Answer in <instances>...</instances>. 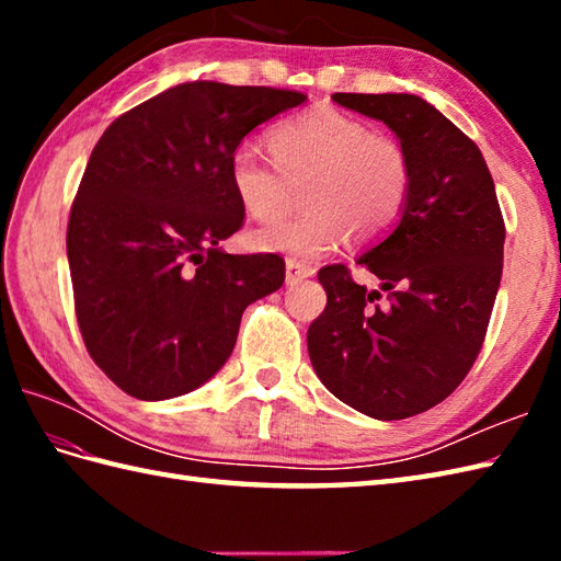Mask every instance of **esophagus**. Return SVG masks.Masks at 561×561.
I'll return each instance as SVG.
<instances>
[{
  "instance_id": "34e87169",
  "label": "esophagus",
  "mask_w": 561,
  "mask_h": 561,
  "mask_svg": "<svg viewBox=\"0 0 561 561\" xmlns=\"http://www.w3.org/2000/svg\"><path fill=\"white\" fill-rule=\"evenodd\" d=\"M313 274L316 270L311 265H306V262L294 260V257L287 260V284H299L301 279L313 277Z\"/></svg>"
}]
</instances>
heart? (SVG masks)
Listing matches in <instances>:
<instances>
[{"instance_id":"obj_1","label":"heart","mask_w":561,"mask_h":561,"mask_svg":"<svg viewBox=\"0 0 561 561\" xmlns=\"http://www.w3.org/2000/svg\"><path fill=\"white\" fill-rule=\"evenodd\" d=\"M272 161L250 145L229 159L238 205L255 221L289 209L291 188L304 183L299 217L262 226L253 243L299 260L323 257L354 231L383 236L408 205L412 163L398 139L328 105L291 115L270 129Z\"/></svg>"}]
</instances>
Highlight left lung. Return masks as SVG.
Wrapping results in <instances>:
<instances>
[{
	"instance_id": "8db88e82",
	"label": "left lung",
	"mask_w": 561,
	"mask_h": 561,
	"mask_svg": "<svg viewBox=\"0 0 561 561\" xmlns=\"http://www.w3.org/2000/svg\"><path fill=\"white\" fill-rule=\"evenodd\" d=\"M332 101L396 133L412 185L396 229L356 260L378 289L347 265L318 272L328 306L308 328V354L344 404L408 420L446 400L478 359L502 282L504 217L482 151L432 103L412 93Z\"/></svg>"
}]
</instances>
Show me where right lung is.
I'll list each match as a JSON object with an SVG mask.
<instances>
[{"mask_svg": "<svg viewBox=\"0 0 561 561\" xmlns=\"http://www.w3.org/2000/svg\"><path fill=\"white\" fill-rule=\"evenodd\" d=\"M306 101L270 87L187 81L105 129L67 226L77 323L101 371L137 400L185 396L233 352L245 308L284 284L274 253L229 255L243 226L231 151Z\"/></svg>", "mask_w": 561, "mask_h": 561, "instance_id": "add662e5", "label": "right lung"}]
</instances>
